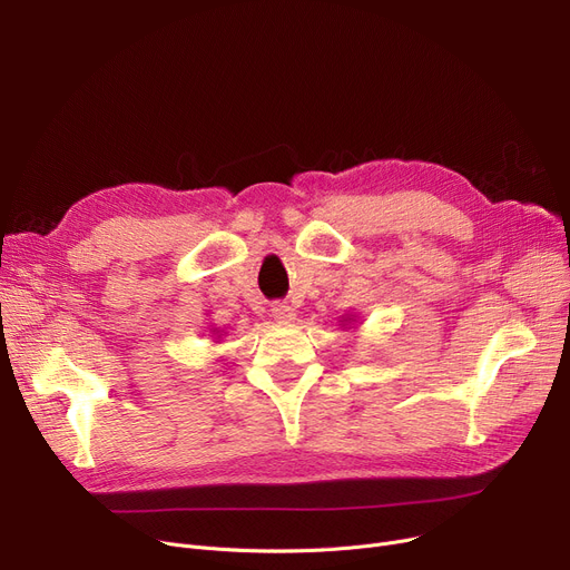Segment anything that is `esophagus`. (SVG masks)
Masks as SVG:
<instances>
[{"instance_id": "34e87169", "label": "esophagus", "mask_w": 570, "mask_h": 570, "mask_svg": "<svg viewBox=\"0 0 570 570\" xmlns=\"http://www.w3.org/2000/svg\"><path fill=\"white\" fill-rule=\"evenodd\" d=\"M273 316H275L277 323H291V321H295V309L284 305V303H275L273 305Z\"/></svg>"}]
</instances>
